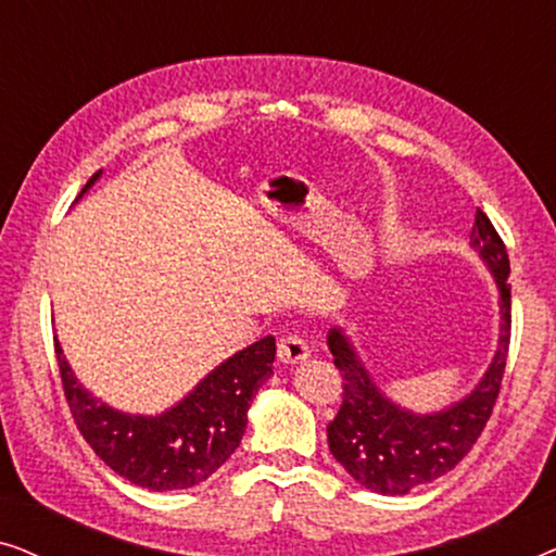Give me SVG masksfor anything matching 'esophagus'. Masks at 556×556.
Returning <instances> with one entry per match:
<instances>
[{
    "instance_id": "1",
    "label": "esophagus",
    "mask_w": 556,
    "mask_h": 556,
    "mask_svg": "<svg viewBox=\"0 0 556 556\" xmlns=\"http://www.w3.org/2000/svg\"><path fill=\"white\" fill-rule=\"evenodd\" d=\"M311 354V346L306 339L301 337H283L278 344V359L283 364H299L306 362Z\"/></svg>"
}]
</instances>
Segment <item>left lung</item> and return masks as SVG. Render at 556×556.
Instances as JSON below:
<instances>
[{
	"instance_id": "left-lung-1",
	"label": "left lung",
	"mask_w": 556,
	"mask_h": 556,
	"mask_svg": "<svg viewBox=\"0 0 556 556\" xmlns=\"http://www.w3.org/2000/svg\"><path fill=\"white\" fill-rule=\"evenodd\" d=\"M470 248L496 280L498 346L481 382L451 407L430 415L400 407L379 390L344 331L331 329L326 337L344 379V402L326 428L329 451L356 483L382 496H402L453 470L473 447L496 405L511 341V265L504 240L481 210L476 212Z\"/></svg>"
}]
</instances>
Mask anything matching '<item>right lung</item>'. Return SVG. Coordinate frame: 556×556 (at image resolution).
I'll list each match as a JSON object with an SVG mask.
<instances>
[{
  "mask_svg": "<svg viewBox=\"0 0 556 556\" xmlns=\"http://www.w3.org/2000/svg\"><path fill=\"white\" fill-rule=\"evenodd\" d=\"M101 174L88 179L78 200ZM55 354L73 420L98 458L141 489L177 491L207 481L238 451L250 402L273 375L276 339L265 337L232 354L159 415H131L105 405L78 382L58 339Z\"/></svg>",
  "mask_w": 556,
  "mask_h": 556,
  "instance_id": "right-lung-1",
  "label": "right lung"
}]
</instances>
